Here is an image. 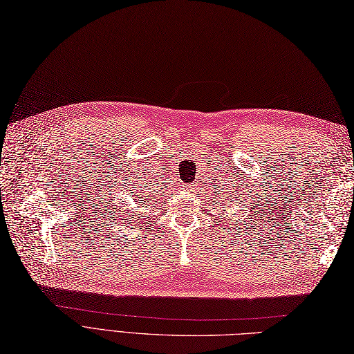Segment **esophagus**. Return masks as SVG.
<instances>
[{"label": "esophagus", "mask_w": 354, "mask_h": 354, "mask_svg": "<svg viewBox=\"0 0 354 354\" xmlns=\"http://www.w3.org/2000/svg\"><path fill=\"white\" fill-rule=\"evenodd\" d=\"M183 189H185V190H192V189H194V187L189 186V185H183Z\"/></svg>", "instance_id": "34e87169"}]
</instances>
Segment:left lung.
<instances>
[{"label":"left lung","mask_w":354,"mask_h":354,"mask_svg":"<svg viewBox=\"0 0 354 354\" xmlns=\"http://www.w3.org/2000/svg\"><path fill=\"white\" fill-rule=\"evenodd\" d=\"M226 195H229V194H226ZM221 199H224V198H221ZM224 201H227V199H224ZM229 201H230V202H227V203H229V205H232V201H233V198L230 196V198H229ZM234 203H236V202H234ZM224 208H226V207H224ZM233 216H236V214H233Z\"/></svg>","instance_id":"8db88e82"}]
</instances>
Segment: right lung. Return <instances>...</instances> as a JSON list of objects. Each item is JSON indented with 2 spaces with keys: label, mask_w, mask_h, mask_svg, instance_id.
Listing matches in <instances>:
<instances>
[{
  "label": "right lung",
  "mask_w": 354,
  "mask_h": 354,
  "mask_svg": "<svg viewBox=\"0 0 354 354\" xmlns=\"http://www.w3.org/2000/svg\"><path fill=\"white\" fill-rule=\"evenodd\" d=\"M131 195H133V192H131ZM137 197H140L142 201V199H143V195H142V196H138V195H137V196H136V199H133V202H136L137 205H142V202L138 201L136 199ZM143 201H145V199H143ZM130 207H131V203H130ZM128 212H130V211H128ZM121 214H124V211H121V209H120V216H121ZM121 217L124 218V216H121ZM127 217H131V216H128V214L125 212V218H127ZM131 220H133V217H131ZM131 220H130V223H131Z\"/></svg>",
  "instance_id": "1"
}]
</instances>
